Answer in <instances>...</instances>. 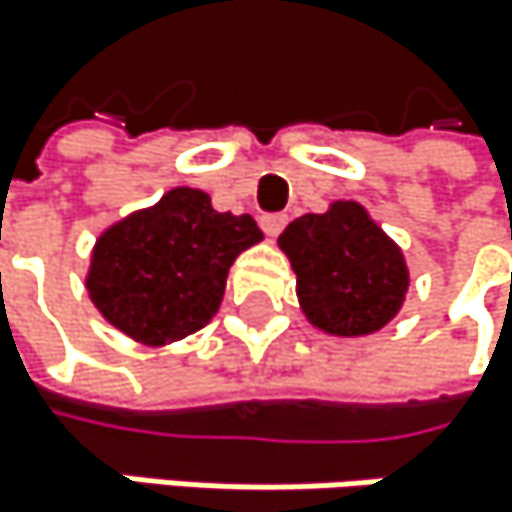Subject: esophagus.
Returning <instances> with one entry per match:
<instances>
[{"instance_id": "1", "label": "esophagus", "mask_w": 512, "mask_h": 512, "mask_svg": "<svg viewBox=\"0 0 512 512\" xmlns=\"http://www.w3.org/2000/svg\"><path fill=\"white\" fill-rule=\"evenodd\" d=\"M285 224H288V215H279V212H273V215H264V218H261V227H264V233H267V236H279V233L285 230Z\"/></svg>"}]
</instances>
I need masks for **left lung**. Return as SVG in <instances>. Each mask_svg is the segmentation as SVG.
<instances>
[{
	"mask_svg": "<svg viewBox=\"0 0 512 512\" xmlns=\"http://www.w3.org/2000/svg\"><path fill=\"white\" fill-rule=\"evenodd\" d=\"M279 245L297 273L306 318L324 334H376L404 306L410 288L404 254L352 200L291 221Z\"/></svg>",
	"mask_w": 512,
	"mask_h": 512,
	"instance_id": "8db88e82",
	"label": "left lung"
}]
</instances>
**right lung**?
Wrapping results in <instances>:
<instances>
[{"mask_svg":"<svg viewBox=\"0 0 512 512\" xmlns=\"http://www.w3.org/2000/svg\"><path fill=\"white\" fill-rule=\"evenodd\" d=\"M261 239L251 215L215 212L209 194L172 188L96 239L87 291L108 324L163 346L212 321L236 254Z\"/></svg>","mask_w":512,"mask_h":512,"instance_id":"obj_1","label":"right lung"}]
</instances>
